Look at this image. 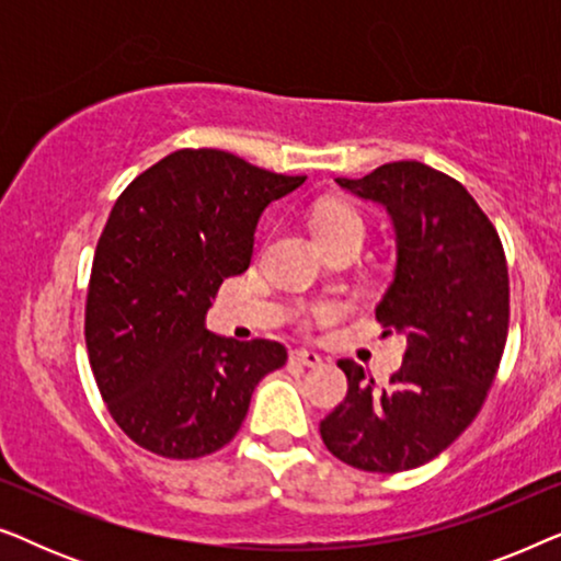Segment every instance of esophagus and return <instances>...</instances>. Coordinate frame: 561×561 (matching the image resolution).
Segmentation results:
<instances>
[{
  "mask_svg": "<svg viewBox=\"0 0 561 561\" xmlns=\"http://www.w3.org/2000/svg\"><path fill=\"white\" fill-rule=\"evenodd\" d=\"M290 359L298 365H306V367H319L321 363H324L319 352H313V350H294L290 352Z\"/></svg>",
  "mask_w": 561,
  "mask_h": 561,
  "instance_id": "esophagus-1",
  "label": "esophagus"
}]
</instances>
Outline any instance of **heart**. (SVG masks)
I'll use <instances>...</instances> for the list:
<instances>
[{
  "mask_svg": "<svg viewBox=\"0 0 561 561\" xmlns=\"http://www.w3.org/2000/svg\"><path fill=\"white\" fill-rule=\"evenodd\" d=\"M311 229H313V237H317V242L321 244V250L332 248V244H340V242H352V240L365 242V232H367L365 219L359 217V211L340 202L317 206V211H313L311 217ZM317 313L329 317V313H332V306H319Z\"/></svg>",
  "mask_w": 561,
  "mask_h": 561,
  "instance_id": "obj_1",
  "label": "heart"
}]
</instances>
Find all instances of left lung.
Listing matches in <instances>:
<instances>
[{"label":"left lung","instance_id":"left-lung-1","mask_svg":"<svg viewBox=\"0 0 561 561\" xmlns=\"http://www.w3.org/2000/svg\"><path fill=\"white\" fill-rule=\"evenodd\" d=\"M336 183L393 221L396 271L375 317L382 334L405 336V355L380 390L355 359H340L347 396L319 432L357 470H413L472 424L493 386L508 336L505 252L462 183L419 160Z\"/></svg>","mask_w":561,"mask_h":561}]
</instances>
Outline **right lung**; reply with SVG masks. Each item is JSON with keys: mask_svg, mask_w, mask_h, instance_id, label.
I'll return each instance as SVG.
<instances>
[{"mask_svg": "<svg viewBox=\"0 0 561 561\" xmlns=\"http://www.w3.org/2000/svg\"><path fill=\"white\" fill-rule=\"evenodd\" d=\"M304 181L186 148L122 191L94 252L83 332L106 409L142 449H221L257 382L286 365L280 342H237L204 321L225 278L248 271L260 214Z\"/></svg>", "mask_w": 561, "mask_h": 561, "instance_id": "add662e5", "label": "right lung"}]
</instances>
